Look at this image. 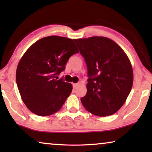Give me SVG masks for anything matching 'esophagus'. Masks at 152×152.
Here are the masks:
<instances>
[{
  "mask_svg": "<svg viewBox=\"0 0 152 152\" xmlns=\"http://www.w3.org/2000/svg\"><path fill=\"white\" fill-rule=\"evenodd\" d=\"M78 86H79L78 84H72V86H73V88H75V89L77 88Z\"/></svg>",
  "mask_w": 152,
  "mask_h": 152,
  "instance_id": "1",
  "label": "esophagus"
}]
</instances>
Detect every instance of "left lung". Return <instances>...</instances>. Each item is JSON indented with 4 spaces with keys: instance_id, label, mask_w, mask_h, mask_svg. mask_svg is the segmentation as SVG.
Masks as SVG:
<instances>
[{
    "instance_id": "obj_1",
    "label": "left lung",
    "mask_w": 152,
    "mask_h": 152,
    "mask_svg": "<svg viewBox=\"0 0 152 152\" xmlns=\"http://www.w3.org/2000/svg\"><path fill=\"white\" fill-rule=\"evenodd\" d=\"M88 69L87 93L81 98L88 112L111 115L122 107L132 90L134 73L124 51L104 37L74 39Z\"/></svg>"
}]
</instances>
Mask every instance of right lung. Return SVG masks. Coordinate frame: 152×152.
Returning <instances> with one entry per match:
<instances>
[{"instance_id": "right-lung-1", "label": "right lung", "mask_w": 152, "mask_h": 152, "mask_svg": "<svg viewBox=\"0 0 152 152\" xmlns=\"http://www.w3.org/2000/svg\"><path fill=\"white\" fill-rule=\"evenodd\" d=\"M78 53L72 39L59 36L39 39L27 50L18 62L16 79L22 100L31 112L48 116L62 107L72 86L57 80V75Z\"/></svg>"}]
</instances>
